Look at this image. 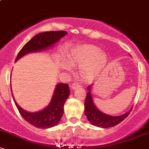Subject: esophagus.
Instances as JSON below:
<instances>
[{
    "label": "esophagus",
    "instance_id": "34e87169",
    "mask_svg": "<svg viewBox=\"0 0 149 149\" xmlns=\"http://www.w3.org/2000/svg\"><path fill=\"white\" fill-rule=\"evenodd\" d=\"M80 86H81V83H79V82H75V83H72V85H71V88L73 89H76Z\"/></svg>",
    "mask_w": 149,
    "mask_h": 149
}]
</instances>
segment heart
<instances>
[{"mask_svg": "<svg viewBox=\"0 0 149 149\" xmlns=\"http://www.w3.org/2000/svg\"><path fill=\"white\" fill-rule=\"evenodd\" d=\"M66 60L61 62V68L69 71L71 66L80 65V75L85 80L95 78L102 73L108 61L105 52L100 51L99 47L92 45H81L74 47L68 55Z\"/></svg>", "mask_w": 149, "mask_h": 149, "instance_id": "b5f03b06", "label": "heart"}]
</instances>
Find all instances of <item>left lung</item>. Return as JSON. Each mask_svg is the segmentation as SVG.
<instances>
[{
    "label": "left lung",
    "instance_id": "obj_1",
    "mask_svg": "<svg viewBox=\"0 0 149 149\" xmlns=\"http://www.w3.org/2000/svg\"><path fill=\"white\" fill-rule=\"evenodd\" d=\"M92 85H90L87 88L88 92L85 101V114L90 123L102 128L112 127L117 125L127 117L132 108L125 113L117 116L108 115L97 109L92 98Z\"/></svg>",
    "mask_w": 149,
    "mask_h": 149
}]
</instances>
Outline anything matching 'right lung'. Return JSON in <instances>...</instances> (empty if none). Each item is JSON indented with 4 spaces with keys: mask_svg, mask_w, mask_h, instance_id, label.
I'll list each match as a JSON object with an SVG mask.
<instances>
[{
    "mask_svg": "<svg viewBox=\"0 0 149 149\" xmlns=\"http://www.w3.org/2000/svg\"><path fill=\"white\" fill-rule=\"evenodd\" d=\"M66 34L67 32L64 31H47L37 34L24 45L18 53L15 62L29 53L41 52L52 47ZM69 95V85L66 83H58L56 85L49 104L45 109L36 112H29L25 111L18 105L13 95V98L19 112L25 120L37 128L47 129L54 127L59 123L64 113V104Z\"/></svg>",
    "mask_w": 149,
    "mask_h": 149,
    "instance_id": "right-lung-1",
    "label": "right lung"
}]
</instances>
